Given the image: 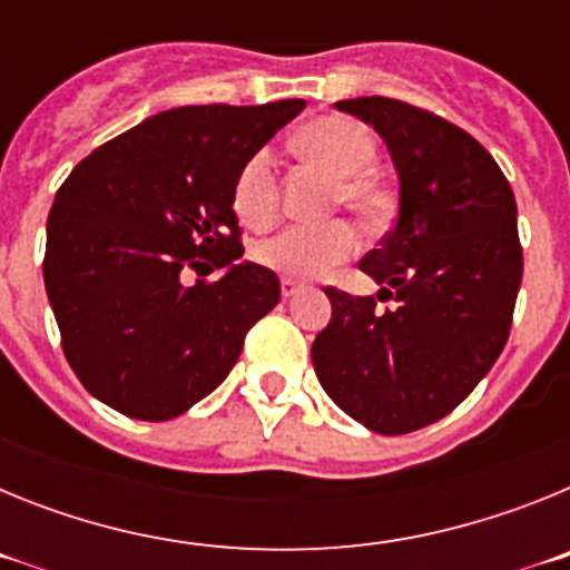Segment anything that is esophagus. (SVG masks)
Segmentation results:
<instances>
[{
	"mask_svg": "<svg viewBox=\"0 0 570 570\" xmlns=\"http://www.w3.org/2000/svg\"><path fill=\"white\" fill-rule=\"evenodd\" d=\"M302 291H305V285H302V282L282 279V296H285V299H291V296L302 294Z\"/></svg>",
	"mask_w": 570,
	"mask_h": 570,
	"instance_id": "obj_1",
	"label": "esophagus"
}]
</instances>
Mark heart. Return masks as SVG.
I'll use <instances>...</instances> for the list:
<instances>
[{
	"instance_id": "1",
	"label": "heart",
	"mask_w": 570,
	"mask_h": 570,
	"mask_svg": "<svg viewBox=\"0 0 570 570\" xmlns=\"http://www.w3.org/2000/svg\"><path fill=\"white\" fill-rule=\"evenodd\" d=\"M294 148L299 156L336 176V188L331 196L334 205H345L362 216H374L382 208L385 196L380 185L365 176L374 163L376 145L360 122L345 116H322L294 136ZM234 210L242 225L254 230L268 228L279 214V190H276L274 159L268 150H256L242 165L234 185ZM356 245H360L356 230L342 219L322 225H291L262 239L254 248V259L262 268L282 274L285 279H308L345 262Z\"/></svg>"
}]
</instances>
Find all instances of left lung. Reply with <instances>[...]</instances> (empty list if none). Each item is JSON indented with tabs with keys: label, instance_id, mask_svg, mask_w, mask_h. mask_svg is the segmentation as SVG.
Segmentation results:
<instances>
[{
	"label": "left lung",
	"instance_id": "left-lung-1",
	"mask_svg": "<svg viewBox=\"0 0 570 570\" xmlns=\"http://www.w3.org/2000/svg\"><path fill=\"white\" fill-rule=\"evenodd\" d=\"M336 110L382 136L400 179L394 230L360 262L395 308L325 288L331 322L311 360L351 420L407 434L451 414L505 347L522 282L517 203L493 156L442 116L385 97Z\"/></svg>",
	"mask_w": 570,
	"mask_h": 570
}]
</instances>
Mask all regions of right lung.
Returning a JSON list of instances; mask_svg holds the SVG:
<instances>
[{
  "label": "right lung",
  "mask_w": 570,
  "mask_h": 570,
  "mask_svg": "<svg viewBox=\"0 0 570 570\" xmlns=\"http://www.w3.org/2000/svg\"><path fill=\"white\" fill-rule=\"evenodd\" d=\"M302 108H170L70 170L48 216L45 291L65 356L99 402L174 420L230 374L250 325L279 302L274 271L242 259L236 176ZM203 258L226 274L188 289L181 271Z\"/></svg>",
  "instance_id": "add662e5"
}]
</instances>
